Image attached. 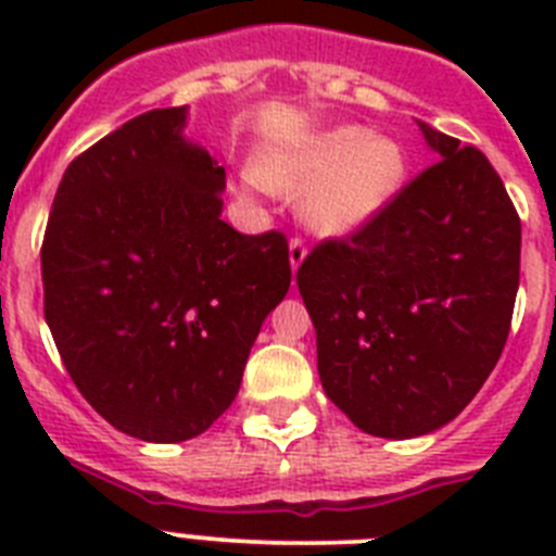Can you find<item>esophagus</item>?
I'll use <instances>...</instances> for the list:
<instances>
[{
	"label": "esophagus",
	"instance_id": "1",
	"mask_svg": "<svg viewBox=\"0 0 556 556\" xmlns=\"http://www.w3.org/2000/svg\"><path fill=\"white\" fill-rule=\"evenodd\" d=\"M306 253H308L306 239H303V236H292V239H289V262H292L294 273H298V267L303 264Z\"/></svg>",
	"mask_w": 556,
	"mask_h": 556
}]
</instances>
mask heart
Segmentation results:
<instances>
[{
  "instance_id": "1",
  "label": "heart",
  "mask_w": 556,
  "mask_h": 556,
  "mask_svg": "<svg viewBox=\"0 0 556 556\" xmlns=\"http://www.w3.org/2000/svg\"><path fill=\"white\" fill-rule=\"evenodd\" d=\"M406 178V155L387 136L362 127H333L303 144L273 147L244 172L250 189H301L303 219L331 236L351 233L387 208Z\"/></svg>"
}]
</instances>
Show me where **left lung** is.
Returning <instances> with one entry per match:
<instances>
[{
  "instance_id": "left-lung-1",
  "label": "left lung",
  "mask_w": 556,
  "mask_h": 556,
  "mask_svg": "<svg viewBox=\"0 0 556 556\" xmlns=\"http://www.w3.org/2000/svg\"><path fill=\"white\" fill-rule=\"evenodd\" d=\"M437 161L298 269L326 395L372 437L440 429L507 345L520 217L484 152L417 122Z\"/></svg>"
}]
</instances>
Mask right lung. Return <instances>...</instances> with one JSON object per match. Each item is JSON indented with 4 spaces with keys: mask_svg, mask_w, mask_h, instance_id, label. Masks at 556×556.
Wrapping results in <instances>:
<instances>
[{
    "mask_svg": "<svg viewBox=\"0 0 556 556\" xmlns=\"http://www.w3.org/2000/svg\"><path fill=\"white\" fill-rule=\"evenodd\" d=\"M155 108L80 152L41 244L43 317L68 376L113 429L203 434L233 404L264 317L292 281L281 230L239 233L225 169Z\"/></svg>",
    "mask_w": 556,
    "mask_h": 556,
    "instance_id": "add662e5",
    "label": "right lung"
}]
</instances>
